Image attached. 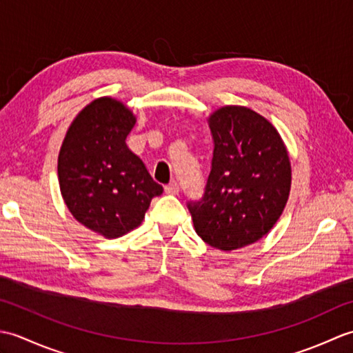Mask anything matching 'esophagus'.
Segmentation results:
<instances>
[{"label":"esophagus","instance_id":"esophagus-1","mask_svg":"<svg viewBox=\"0 0 353 353\" xmlns=\"http://www.w3.org/2000/svg\"><path fill=\"white\" fill-rule=\"evenodd\" d=\"M179 191H181V188H179V185L176 182H172V183L165 186V192L171 194V196H177Z\"/></svg>","mask_w":353,"mask_h":353}]
</instances>
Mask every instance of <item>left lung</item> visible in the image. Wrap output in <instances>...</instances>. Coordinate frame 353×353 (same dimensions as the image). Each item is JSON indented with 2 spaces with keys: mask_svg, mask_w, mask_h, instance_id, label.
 <instances>
[{
  "mask_svg": "<svg viewBox=\"0 0 353 353\" xmlns=\"http://www.w3.org/2000/svg\"><path fill=\"white\" fill-rule=\"evenodd\" d=\"M214 157L205 197L190 203L194 229L214 249L232 252L273 229L291 190L288 150L276 127L245 106L208 117Z\"/></svg>",
  "mask_w": 353,
  "mask_h": 353,
  "instance_id": "8db88e82",
  "label": "left lung"
}]
</instances>
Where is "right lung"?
<instances>
[{
	"mask_svg": "<svg viewBox=\"0 0 353 353\" xmlns=\"http://www.w3.org/2000/svg\"><path fill=\"white\" fill-rule=\"evenodd\" d=\"M137 115L121 100L100 97L72 119L57 157L61 194L71 215L106 239L129 234L144 221L156 183L125 138Z\"/></svg>",
	"mask_w": 353,
	"mask_h": 353,
	"instance_id": "add662e5",
	"label": "right lung"
}]
</instances>
